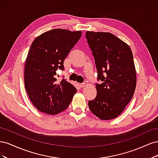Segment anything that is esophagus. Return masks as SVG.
Here are the masks:
<instances>
[{
    "label": "esophagus",
    "mask_w": 158,
    "mask_h": 158,
    "mask_svg": "<svg viewBox=\"0 0 158 158\" xmlns=\"http://www.w3.org/2000/svg\"><path fill=\"white\" fill-rule=\"evenodd\" d=\"M78 85L80 88H84L85 86V84L84 83H82V84H78Z\"/></svg>",
    "instance_id": "obj_1"
}]
</instances>
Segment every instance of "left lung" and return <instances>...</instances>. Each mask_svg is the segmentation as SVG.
<instances>
[{"label":"left lung","mask_w":158,"mask_h":158,"mask_svg":"<svg viewBox=\"0 0 158 158\" xmlns=\"http://www.w3.org/2000/svg\"><path fill=\"white\" fill-rule=\"evenodd\" d=\"M98 71L97 95L88 102L95 116L110 120L118 116L130 102L136 85L132 51L127 44L109 32L87 31Z\"/></svg>","instance_id":"1"}]
</instances>
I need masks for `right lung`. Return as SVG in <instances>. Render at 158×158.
Wrapping results in <instances>:
<instances>
[{"mask_svg":"<svg viewBox=\"0 0 158 158\" xmlns=\"http://www.w3.org/2000/svg\"><path fill=\"white\" fill-rule=\"evenodd\" d=\"M82 35L80 31L54 29L33 41L26 61L24 83L32 103L49 114L63 111L76 89L64 78L57 81L56 70H64V60Z\"/></svg>","mask_w":158,"mask_h":158,"instance_id":"1","label":"right lung"}]
</instances>
